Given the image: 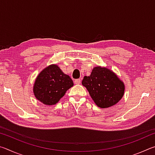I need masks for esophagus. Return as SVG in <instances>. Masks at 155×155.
<instances>
[{
    "mask_svg": "<svg viewBox=\"0 0 155 155\" xmlns=\"http://www.w3.org/2000/svg\"><path fill=\"white\" fill-rule=\"evenodd\" d=\"M81 82V81L80 78H78V79H76L74 81V83L77 84V85H78V84H80Z\"/></svg>",
    "mask_w": 155,
    "mask_h": 155,
    "instance_id": "34e87169",
    "label": "esophagus"
}]
</instances>
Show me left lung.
<instances>
[{"instance_id":"obj_1","label":"left lung","mask_w":155,"mask_h":155,"mask_svg":"<svg viewBox=\"0 0 155 155\" xmlns=\"http://www.w3.org/2000/svg\"><path fill=\"white\" fill-rule=\"evenodd\" d=\"M82 85L87 89L96 105L103 109L118 103L125 89L124 83L115 73L101 66L94 68L90 76L84 77Z\"/></svg>"}]
</instances>
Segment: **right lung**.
<instances>
[{
    "instance_id": "right-lung-1",
    "label": "right lung",
    "mask_w": 155,
    "mask_h": 155,
    "mask_svg": "<svg viewBox=\"0 0 155 155\" xmlns=\"http://www.w3.org/2000/svg\"><path fill=\"white\" fill-rule=\"evenodd\" d=\"M74 85L72 78L58 65H50L37 77L33 85L35 98L46 105H54Z\"/></svg>"
}]
</instances>
